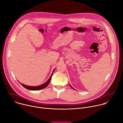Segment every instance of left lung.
<instances>
[{"label":"left lung","instance_id":"left-lung-1","mask_svg":"<svg viewBox=\"0 0 123 123\" xmlns=\"http://www.w3.org/2000/svg\"><path fill=\"white\" fill-rule=\"evenodd\" d=\"M69 85H70V84H69ZM70 86H71V87H72V89H74V88H73V87H72V86H71V85H70Z\"/></svg>","mask_w":123,"mask_h":123}]
</instances>
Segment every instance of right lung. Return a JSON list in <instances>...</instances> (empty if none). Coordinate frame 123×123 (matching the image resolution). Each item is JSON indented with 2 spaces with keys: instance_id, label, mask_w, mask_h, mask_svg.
<instances>
[{
  "instance_id": "right-lung-1",
  "label": "right lung",
  "mask_w": 123,
  "mask_h": 123,
  "mask_svg": "<svg viewBox=\"0 0 123 123\" xmlns=\"http://www.w3.org/2000/svg\"><path fill=\"white\" fill-rule=\"evenodd\" d=\"M55 68L54 69L53 72H52V73L51 74V75H50V77L49 78V79L47 80V82H46L45 83L42 84V85H39V86H27V85H25L24 84H21L19 82V83L22 85L23 87H24L25 88L29 90H31V91H38V90H42V89H43L44 88H45V87L49 84L50 81V80H51V77L52 76V75H53V74H54V72L55 71Z\"/></svg>"
}]
</instances>
